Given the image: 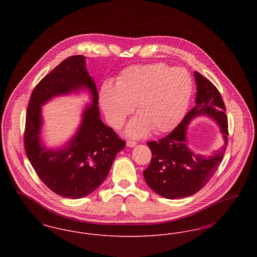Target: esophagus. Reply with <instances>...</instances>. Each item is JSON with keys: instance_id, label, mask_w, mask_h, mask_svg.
Instances as JSON below:
<instances>
[{"instance_id": "obj_1", "label": "esophagus", "mask_w": 257, "mask_h": 257, "mask_svg": "<svg viewBox=\"0 0 257 257\" xmlns=\"http://www.w3.org/2000/svg\"><path fill=\"white\" fill-rule=\"evenodd\" d=\"M136 145H137V143L134 142V141H127V143H126V146L128 147H133Z\"/></svg>"}]
</instances>
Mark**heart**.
<instances>
[{
	"instance_id": "1",
	"label": "heart",
	"mask_w": 257,
	"mask_h": 257,
	"mask_svg": "<svg viewBox=\"0 0 257 257\" xmlns=\"http://www.w3.org/2000/svg\"><path fill=\"white\" fill-rule=\"evenodd\" d=\"M193 81L182 67L164 62L132 65L122 70L116 84L104 83L99 102L108 122L114 128L122 126L135 110L139 115L129 123L127 134L144 137L171 130L188 108Z\"/></svg>"
}]
</instances>
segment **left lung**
Listing matches in <instances>:
<instances>
[{
	"label": "left lung",
	"instance_id": "1",
	"mask_svg": "<svg viewBox=\"0 0 257 257\" xmlns=\"http://www.w3.org/2000/svg\"><path fill=\"white\" fill-rule=\"evenodd\" d=\"M196 106L165 138L148 142L152 158L144 176L147 185L160 196L170 199L192 196L201 190L217 171L227 147L228 122L225 105L218 88L195 71ZM205 114L219 124L225 145L210 158L196 156L185 146L186 125L197 115Z\"/></svg>",
	"mask_w": 257,
	"mask_h": 257
}]
</instances>
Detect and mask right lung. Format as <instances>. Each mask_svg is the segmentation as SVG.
<instances>
[{
  "mask_svg": "<svg viewBox=\"0 0 257 257\" xmlns=\"http://www.w3.org/2000/svg\"><path fill=\"white\" fill-rule=\"evenodd\" d=\"M84 86L91 90L94 102L84 112L78 132L63 150L44 149L39 138L41 106L54 96ZM97 103V88L81 55L61 61L32 92L25 124L26 154L39 179L59 196L76 199L95 191L108 176L116 154L125 147V141L100 119Z\"/></svg>",
  "mask_w": 257,
  "mask_h": 257,
  "instance_id": "right-lung-1",
  "label": "right lung"
}]
</instances>
